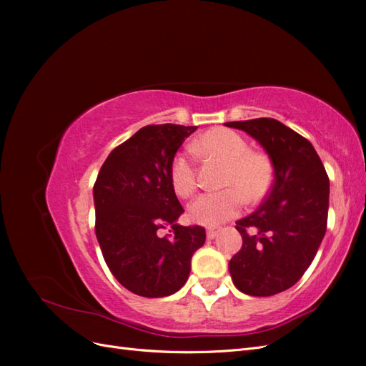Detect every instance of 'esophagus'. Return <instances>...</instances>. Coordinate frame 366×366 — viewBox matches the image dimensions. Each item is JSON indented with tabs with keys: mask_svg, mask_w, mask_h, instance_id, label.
Instances as JSON below:
<instances>
[{
	"mask_svg": "<svg viewBox=\"0 0 366 366\" xmlns=\"http://www.w3.org/2000/svg\"><path fill=\"white\" fill-rule=\"evenodd\" d=\"M219 232H221V227H218V226L207 227V229H206V235H207L209 239H214V238L219 234Z\"/></svg>",
	"mask_w": 366,
	"mask_h": 366,
	"instance_id": "esophagus-1",
	"label": "esophagus"
}]
</instances>
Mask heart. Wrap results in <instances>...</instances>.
<instances>
[{"mask_svg": "<svg viewBox=\"0 0 366 366\" xmlns=\"http://www.w3.org/2000/svg\"><path fill=\"white\" fill-rule=\"evenodd\" d=\"M192 149L206 159L224 163L221 174L223 191L203 194L187 209V217L195 224L219 226L238 215L242 203H258L267 195L273 182L270 159L252 151L239 132L229 128H212L198 137ZM169 184L174 194L191 198L197 191V172L191 157L175 154L169 163Z\"/></svg>", "mask_w": 366, "mask_h": 366, "instance_id": "obj_1", "label": "heart"}]
</instances>
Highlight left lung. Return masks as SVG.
<instances>
[{
	"label": "left lung",
	"mask_w": 366,
	"mask_h": 366,
	"mask_svg": "<svg viewBox=\"0 0 366 366\" xmlns=\"http://www.w3.org/2000/svg\"><path fill=\"white\" fill-rule=\"evenodd\" d=\"M224 125L257 139L274 168L264 203L237 221L242 247L229 262L239 292L272 296L295 285L315 259L327 230L330 180L312 143L280 120L261 117Z\"/></svg>",
	"instance_id": "8db88e82"
}]
</instances>
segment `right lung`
Segmentation results:
<instances>
[{
  "label": "right lung",
  "mask_w": 366,
  "mask_h": 366,
  "mask_svg": "<svg viewBox=\"0 0 366 366\" xmlns=\"http://www.w3.org/2000/svg\"><path fill=\"white\" fill-rule=\"evenodd\" d=\"M197 127L147 125L116 147L93 187L96 237L114 278L129 292H179L206 241L202 226H180L184 212L169 184V163ZM163 229L171 234L162 235Z\"/></svg>",
  "instance_id": "obj_1"
}]
</instances>
